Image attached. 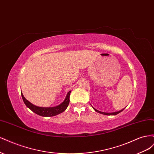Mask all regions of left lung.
<instances>
[{
    "mask_svg": "<svg viewBox=\"0 0 154 154\" xmlns=\"http://www.w3.org/2000/svg\"><path fill=\"white\" fill-rule=\"evenodd\" d=\"M93 109H94V110L96 111V112H99V113H100V114H104V115H116V114H119V113H120L121 112H122L123 110H124V109H123V110H120V111H118V112H112V113H106V112H101V111H99V110H96V109H94V107H92Z\"/></svg>",
    "mask_w": 154,
    "mask_h": 154,
    "instance_id": "left-lung-1",
    "label": "left lung"
}]
</instances>
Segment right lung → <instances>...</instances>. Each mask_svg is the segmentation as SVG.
Listing matches in <instances>:
<instances>
[{"label": "right lung", "instance_id": "obj_1", "mask_svg": "<svg viewBox=\"0 0 154 154\" xmlns=\"http://www.w3.org/2000/svg\"><path fill=\"white\" fill-rule=\"evenodd\" d=\"M71 91H69L67 93L66 99H65V100L62 102V103L54 107L37 106L30 103L28 100H27L24 97V96H23L22 92H21V95H22V100L24 101L25 105L28 107L30 110H31L32 112H33L36 113V114H38L39 116H44V117H51V116L58 115L66 110L69 103V97H70V94H71Z\"/></svg>", "mask_w": 154, "mask_h": 154}]
</instances>
